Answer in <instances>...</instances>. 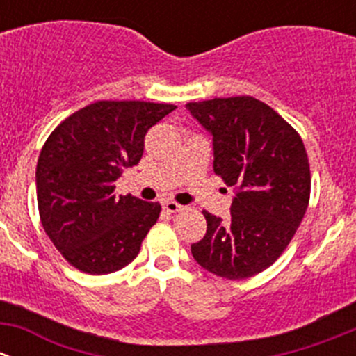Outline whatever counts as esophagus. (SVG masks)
Masks as SVG:
<instances>
[{"label":"esophagus","mask_w":356,"mask_h":356,"mask_svg":"<svg viewBox=\"0 0 356 356\" xmlns=\"http://www.w3.org/2000/svg\"><path fill=\"white\" fill-rule=\"evenodd\" d=\"M163 208L168 211V213H177V211H181L184 207L179 203H175V201H165Z\"/></svg>","instance_id":"34e87169"}]
</instances>
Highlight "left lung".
<instances>
[{
	"mask_svg": "<svg viewBox=\"0 0 356 356\" xmlns=\"http://www.w3.org/2000/svg\"><path fill=\"white\" fill-rule=\"evenodd\" d=\"M211 134L213 172L236 191L231 217L203 211L207 234L191 245L204 270L239 281L282 254L310 200V165L300 134L251 96L188 103Z\"/></svg>",
	"mask_w": 356,
	"mask_h": 356,
	"instance_id": "8db88e82",
	"label": "left lung"
}]
</instances>
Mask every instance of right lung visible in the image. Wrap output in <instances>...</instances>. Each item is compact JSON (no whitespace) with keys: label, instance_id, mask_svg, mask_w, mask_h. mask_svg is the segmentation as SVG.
<instances>
[{"label":"right lung","instance_id":"1","mask_svg":"<svg viewBox=\"0 0 356 356\" xmlns=\"http://www.w3.org/2000/svg\"><path fill=\"white\" fill-rule=\"evenodd\" d=\"M177 106L96 102L67 117L46 139L35 168L41 224L70 265L92 275L138 257L160 203L115 195V181L145 152V136Z\"/></svg>","mask_w":356,"mask_h":356}]
</instances>
